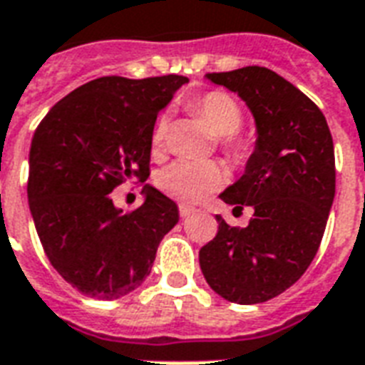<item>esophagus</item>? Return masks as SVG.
<instances>
[{
	"label": "esophagus",
	"instance_id": "34e87169",
	"mask_svg": "<svg viewBox=\"0 0 365 365\" xmlns=\"http://www.w3.org/2000/svg\"><path fill=\"white\" fill-rule=\"evenodd\" d=\"M195 210L193 208H189V207H180V216H182V218H189V216H191V214H193Z\"/></svg>",
	"mask_w": 365,
	"mask_h": 365
}]
</instances>
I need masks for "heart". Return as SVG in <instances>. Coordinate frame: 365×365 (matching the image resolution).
<instances>
[{"label":"heart","instance_id":"1","mask_svg":"<svg viewBox=\"0 0 365 365\" xmlns=\"http://www.w3.org/2000/svg\"><path fill=\"white\" fill-rule=\"evenodd\" d=\"M195 113L205 118L210 132L222 138L233 151L243 155L245 145L233 138L243 122V110L232 96L224 91H210L193 103ZM166 139V118L157 122L153 133V149H160ZM224 183V170L216 163H193V160H176L158 172L157 185L164 195L183 205H193L202 197Z\"/></svg>","mask_w":365,"mask_h":365}]
</instances>
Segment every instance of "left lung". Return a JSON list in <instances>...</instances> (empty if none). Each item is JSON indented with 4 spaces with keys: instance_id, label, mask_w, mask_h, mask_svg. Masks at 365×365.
<instances>
[{
    "instance_id": "1",
    "label": "left lung",
    "mask_w": 365,
    "mask_h": 365,
    "mask_svg": "<svg viewBox=\"0 0 365 365\" xmlns=\"http://www.w3.org/2000/svg\"><path fill=\"white\" fill-rule=\"evenodd\" d=\"M205 78L237 93L255 118L257 141L243 176L220 193L255 214L243 230L216 216L218 233L199 250V264L222 299L266 302L299 282L318 252L335 199L333 138L322 110L269 68Z\"/></svg>"
}]
</instances>
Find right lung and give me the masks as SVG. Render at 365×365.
Wrapping results in <instances>:
<instances>
[{
	"label": "right lung",
	"mask_w": 365,
	"mask_h": 365,
	"mask_svg": "<svg viewBox=\"0 0 365 365\" xmlns=\"http://www.w3.org/2000/svg\"><path fill=\"white\" fill-rule=\"evenodd\" d=\"M185 76H105L55 103L30 143L28 202L49 262L80 293L126 297L145 282L178 205L145 183L132 212L113 189L149 176L157 115Z\"/></svg>",
	"instance_id": "1"
}]
</instances>
